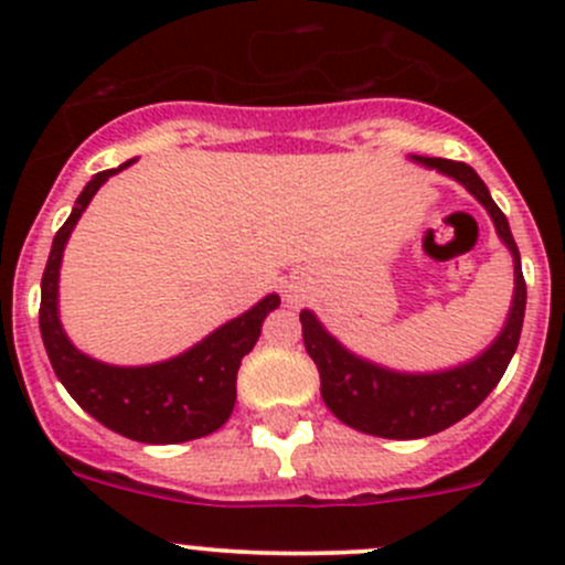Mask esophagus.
Masks as SVG:
<instances>
[{"mask_svg":"<svg viewBox=\"0 0 565 565\" xmlns=\"http://www.w3.org/2000/svg\"><path fill=\"white\" fill-rule=\"evenodd\" d=\"M289 300H292V295H289Z\"/></svg>","mask_w":565,"mask_h":565,"instance_id":"1","label":"esophagus"}]
</instances>
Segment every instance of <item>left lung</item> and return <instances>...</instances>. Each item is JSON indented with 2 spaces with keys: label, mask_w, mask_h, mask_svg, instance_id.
Wrapping results in <instances>:
<instances>
[{
  "label": "left lung",
  "mask_w": 565,
  "mask_h": 565,
  "mask_svg": "<svg viewBox=\"0 0 565 565\" xmlns=\"http://www.w3.org/2000/svg\"><path fill=\"white\" fill-rule=\"evenodd\" d=\"M409 161L437 169L440 174L461 182L487 207L498 237L514 259V298H511L503 330L481 355L454 369L426 374L396 372V369L366 361L347 350L335 335H330L315 311H300L303 344L319 369L322 402L341 424L374 437H388V440H418V437L437 435L470 415L494 391L520 344L527 300L520 248L511 235L509 221L489 196V188L483 185L476 169L461 161H446V158L409 156Z\"/></svg>",
  "instance_id": "1"
}]
</instances>
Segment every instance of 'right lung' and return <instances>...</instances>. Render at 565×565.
Listing matches in <instances>:
<instances>
[{
	"mask_svg": "<svg viewBox=\"0 0 565 565\" xmlns=\"http://www.w3.org/2000/svg\"><path fill=\"white\" fill-rule=\"evenodd\" d=\"M134 161L95 174L78 193L62 230L54 235L40 281V335L54 374L76 398L78 407L128 440L169 446L210 435L230 420L237 398V369L254 350L262 322L281 306V298L265 295L246 315L215 328L191 350L150 366H111L76 350L60 322L62 254L98 188Z\"/></svg>",
	"mask_w": 565,
	"mask_h": 565,
	"instance_id": "add662e5",
	"label": "right lung"
}]
</instances>
